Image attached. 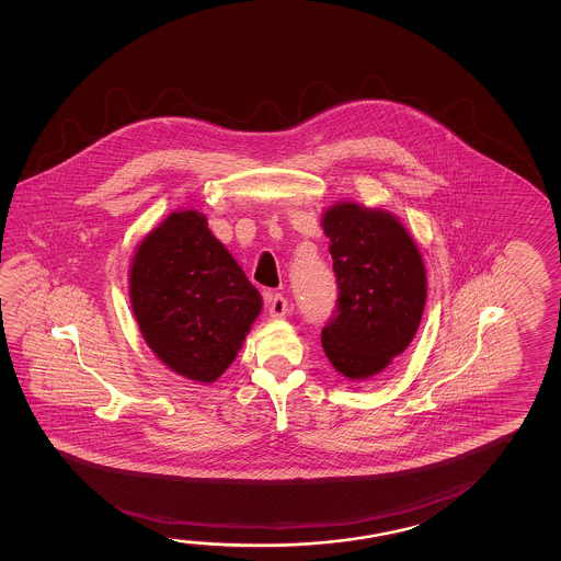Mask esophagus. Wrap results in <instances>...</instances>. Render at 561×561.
Here are the masks:
<instances>
[{"instance_id": "esophagus-1", "label": "esophagus", "mask_w": 561, "mask_h": 561, "mask_svg": "<svg viewBox=\"0 0 561 561\" xmlns=\"http://www.w3.org/2000/svg\"><path fill=\"white\" fill-rule=\"evenodd\" d=\"M285 312H287V299L282 294L272 295V299H270V317L272 319H282Z\"/></svg>"}]
</instances>
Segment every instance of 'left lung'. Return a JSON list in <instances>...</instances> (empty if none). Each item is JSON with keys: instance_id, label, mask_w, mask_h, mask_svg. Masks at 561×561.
Segmentation results:
<instances>
[{"instance_id": "8db88e82", "label": "left lung", "mask_w": 561, "mask_h": 561, "mask_svg": "<svg viewBox=\"0 0 561 561\" xmlns=\"http://www.w3.org/2000/svg\"><path fill=\"white\" fill-rule=\"evenodd\" d=\"M339 282V314L322 350L339 374L364 383L401 356L423 319L426 270L411 232L393 213L339 202L322 213Z\"/></svg>"}]
</instances>
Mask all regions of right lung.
I'll use <instances>...</instances> for the list:
<instances>
[{
  "instance_id": "obj_1",
  "label": "right lung",
  "mask_w": 561,
  "mask_h": 561,
  "mask_svg": "<svg viewBox=\"0 0 561 561\" xmlns=\"http://www.w3.org/2000/svg\"><path fill=\"white\" fill-rule=\"evenodd\" d=\"M138 331L178 376L213 383L239 356L262 297L195 209L170 213L129 267Z\"/></svg>"
}]
</instances>
